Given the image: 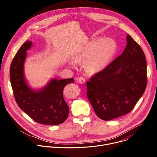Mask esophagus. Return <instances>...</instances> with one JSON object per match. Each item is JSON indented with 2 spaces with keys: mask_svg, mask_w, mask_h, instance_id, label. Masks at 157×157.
Returning a JSON list of instances; mask_svg holds the SVG:
<instances>
[{
  "mask_svg": "<svg viewBox=\"0 0 157 157\" xmlns=\"http://www.w3.org/2000/svg\"><path fill=\"white\" fill-rule=\"evenodd\" d=\"M78 82L79 83H81V84H83V83H84L86 82V80H85V79L83 77H79L78 78Z\"/></svg>",
  "mask_w": 157,
  "mask_h": 157,
  "instance_id": "esophagus-1",
  "label": "esophagus"
}]
</instances>
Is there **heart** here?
<instances>
[{"mask_svg":"<svg viewBox=\"0 0 157 157\" xmlns=\"http://www.w3.org/2000/svg\"><path fill=\"white\" fill-rule=\"evenodd\" d=\"M116 48V42L110 38H96L89 41L74 56V60L69 61L71 66L76 61L85 60L87 71L96 72L102 70L113 56Z\"/></svg>","mask_w":157,"mask_h":157,"instance_id":"heart-1","label":"heart"}]
</instances>
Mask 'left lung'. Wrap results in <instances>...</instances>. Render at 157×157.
I'll return each mask as SVG.
<instances>
[{
  "label": "left lung",
  "instance_id": "1",
  "mask_svg": "<svg viewBox=\"0 0 157 157\" xmlns=\"http://www.w3.org/2000/svg\"><path fill=\"white\" fill-rule=\"evenodd\" d=\"M145 54L128 34L122 53L86 82L87 96L96 114L110 121L135 107L147 82Z\"/></svg>",
  "mask_w": 157,
  "mask_h": 157
}]
</instances>
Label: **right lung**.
<instances>
[{
    "label": "right lung",
    "instance_id": "1",
    "mask_svg": "<svg viewBox=\"0 0 157 157\" xmlns=\"http://www.w3.org/2000/svg\"><path fill=\"white\" fill-rule=\"evenodd\" d=\"M32 42L25 41L13 58L10 68V78L13 95L19 107L37 123L55 125L63 123L69 114L63 91L64 86L74 82L73 78H52L42 88L33 89L25 76L24 64L27 52Z\"/></svg>",
    "mask_w": 157,
    "mask_h": 157
}]
</instances>
